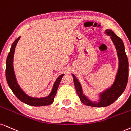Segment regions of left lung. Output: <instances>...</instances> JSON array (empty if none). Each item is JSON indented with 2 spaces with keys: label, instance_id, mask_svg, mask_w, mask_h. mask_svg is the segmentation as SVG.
<instances>
[{
  "label": "left lung",
  "instance_id": "obj_1",
  "mask_svg": "<svg viewBox=\"0 0 131 131\" xmlns=\"http://www.w3.org/2000/svg\"><path fill=\"white\" fill-rule=\"evenodd\" d=\"M105 32L107 35L110 36L112 42L115 46L119 60L118 72L115 77V82L111 87L100 94V100L98 102H92L84 95L80 83L76 79L75 76L72 74L74 78L76 92L81 102L85 105L92 107H106L113 103L124 92L128 80L129 63L123 41L111 29H106Z\"/></svg>",
  "mask_w": 131,
  "mask_h": 131
}]
</instances>
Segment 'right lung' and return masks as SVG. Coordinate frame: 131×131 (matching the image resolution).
I'll use <instances>...</instances> for the list:
<instances>
[{"mask_svg": "<svg viewBox=\"0 0 131 131\" xmlns=\"http://www.w3.org/2000/svg\"><path fill=\"white\" fill-rule=\"evenodd\" d=\"M20 37H18L16 40L13 42L11 47L10 52L8 54L6 62V79L7 83L11 91H12L14 95L17 97L18 99L27 105L32 106H43L49 105L52 103L54 102V97L57 93V91L60 84V81L62 80L64 74H62L56 79L54 83L52 91L49 95L46 97L43 98H34V97H29L25 93L24 91L20 88L19 85H18L17 80H16V76H15L14 68H13V58L16 45Z\"/></svg>", "mask_w": 131, "mask_h": 131, "instance_id": "right-lung-1", "label": "right lung"}]
</instances>
